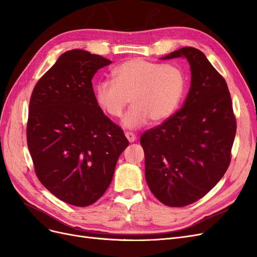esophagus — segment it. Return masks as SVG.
<instances>
[{
    "mask_svg": "<svg viewBox=\"0 0 257 257\" xmlns=\"http://www.w3.org/2000/svg\"><path fill=\"white\" fill-rule=\"evenodd\" d=\"M125 137L127 138V141H128L130 143H134V142L136 141V136H135V134L131 133V132H126V133H125Z\"/></svg>",
    "mask_w": 257,
    "mask_h": 257,
    "instance_id": "esophagus-1",
    "label": "esophagus"
}]
</instances>
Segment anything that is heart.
Here are the masks:
<instances>
[{
    "mask_svg": "<svg viewBox=\"0 0 257 257\" xmlns=\"http://www.w3.org/2000/svg\"><path fill=\"white\" fill-rule=\"evenodd\" d=\"M112 81L95 88L98 107L111 118L123 119V126L135 130L151 120L162 123L177 111L185 90V76L175 64H162L144 59L124 61L111 72Z\"/></svg>",
    "mask_w": 257,
    "mask_h": 257,
    "instance_id": "heart-1",
    "label": "heart"
}]
</instances>
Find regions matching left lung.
<instances>
[{"label":"left lung","mask_w":257,"mask_h":257,"mask_svg":"<svg viewBox=\"0 0 257 257\" xmlns=\"http://www.w3.org/2000/svg\"><path fill=\"white\" fill-rule=\"evenodd\" d=\"M185 58L191 87L181 109L141 137L146 181L162 204L195 203L219 182L229 166L236 135L227 83L205 54L183 47L161 58Z\"/></svg>","instance_id":"obj_1"}]
</instances>
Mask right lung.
Listing matches in <instances>:
<instances>
[{"instance_id": "add662e5", "label": "right lung", "mask_w": 257, "mask_h": 257, "mask_svg": "<svg viewBox=\"0 0 257 257\" xmlns=\"http://www.w3.org/2000/svg\"><path fill=\"white\" fill-rule=\"evenodd\" d=\"M110 63L98 54L68 50L37 81L30 99L27 141L35 174L54 196L76 207L103 196L128 146L93 91V76Z\"/></svg>"}]
</instances>
